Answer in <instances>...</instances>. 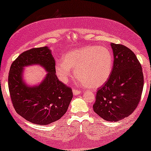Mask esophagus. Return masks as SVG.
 Here are the masks:
<instances>
[{
    "instance_id": "obj_1",
    "label": "esophagus",
    "mask_w": 151,
    "mask_h": 151,
    "mask_svg": "<svg viewBox=\"0 0 151 151\" xmlns=\"http://www.w3.org/2000/svg\"><path fill=\"white\" fill-rule=\"evenodd\" d=\"M73 95H75V96H76V95H79L81 93V91L79 89H77V88H73Z\"/></svg>"
}]
</instances>
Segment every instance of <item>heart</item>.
<instances>
[{
	"label": "heart",
	"mask_w": 151,
	"mask_h": 151,
	"mask_svg": "<svg viewBox=\"0 0 151 151\" xmlns=\"http://www.w3.org/2000/svg\"><path fill=\"white\" fill-rule=\"evenodd\" d=\"M112 53L106 47L88 45L69 51L63 55V61L55 64L59 79L67 82L75 70V75L82 84L98 88L109 79L113 69Z\"/></svg>",
	"instance_id": "heart-1"
}]
</instances>
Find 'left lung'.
<instances>
[{
	"label": "left lung",
	"instance_id": "obj_1",
	"mask_svg": "<svg viewBox=\"0 0 151 151\" xmlns=\"http://www.w3.org/2000/svg\"><path fill=\"white\" fill-rule=\"evenodd\" d=\"M114 63L109 79L98 88L93 108L100 117L117 122L129 116L141 100L144 76L135 53L122 45L111 43Z\"/></svg>",
	"mask_w": 151,
	"mask_h": 151
}]
</instances>
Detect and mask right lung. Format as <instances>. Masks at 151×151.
I'll list each match as a JSON object with an SVG mask.
<instances>
[{"label": "right lung", "instance_id": "1", "mask_svg": "<svg viewBox=\"0 0 151 151\" xmlns=\"http://www.w3.org/2000/svg\"><path fill=\"white\" fill-rule=\"evenodd\" d=\"M40 64L48 74L38 86L31 88L22 80L23 67ZM54 58L48 47L22 53L12 63L8 76L11 100L16 113L30 122L47 125L60 119L73 98L72 89L55 75Z\"/></svg>", "mask_w": 151, "mask_h": 151}]
</instances>
